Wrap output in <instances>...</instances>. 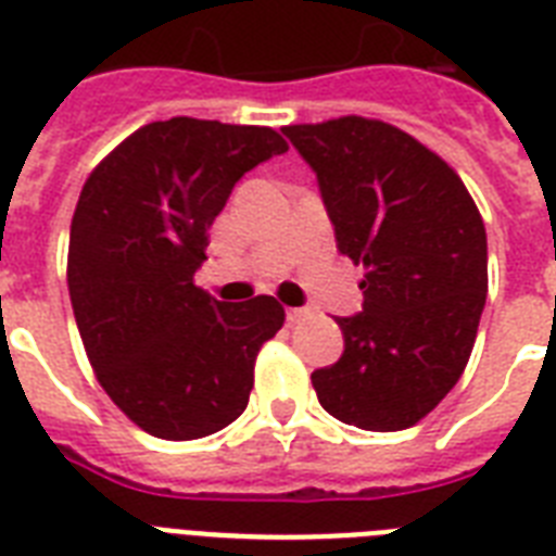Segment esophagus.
I'll return each mask as SVG.
<instances>
[{
  "instance_id": "esophagus-1",
  "label": "esophagus",
  "mask_w": 556,
  "mask_h": 556,
  "mask_svg": "<svg viewBox=\"0 0 556 556\" xmlns=\"http://www.w3.org/2000/svg\"><path fill=\"white\" fill-rule=\"evenodd\" d=\"M286 317H288V323H303L312 317V312H308V308H288Z\"/></svg>"
}]
</instances>
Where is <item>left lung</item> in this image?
I'll return each instance as SVG.
<instances>
[{
  "label": "left lung",
  "mask_w": 556,
  "mask_h": 556,
  "mask_svg": "<svg viewBox=\"0 0 556 556\" xmlns=\"http://www.w3.org/2000/svg\"><path fill=\"white\" fill-rule=\"evenodd\" d=\"M320 181L338 251L364 265L343 355L312 375L323 409L371 432L418 424L456 387L488 294L482 213L447 161L375 117L286 126Z\"/></svg>",
  "instance_id": "left-lung-1"
}]
</instances>
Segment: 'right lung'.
<instances>
[{
    "mask_svg": "<svg viewBox=\"0 0 556 556\" xmlns=\"http://www.w3.org/2000/svg\"><path fill=\"white\" fill-rule=\"evenodd\" d=\"M286 150L270 126L169 117L117 143L83 185L68 239L74 320L100 387L155 439L236 421L262 343L286 323L274 296L218 303L192 279L236 181Z\"/></svg>",
    "mask_w": 556,
    "mask_h": 556,
    "instance_id": "add662e5",
    "label": "right lung"
}]
</instances>
